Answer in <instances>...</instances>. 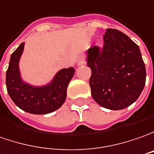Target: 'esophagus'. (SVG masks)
<instances>
[{"mask_svg":"<svg viewBox=\"0 0 154 154\" xmlns=\"http://www.w3.org/2000/svg\"><path fill=\"white\" fill-rule=\"evenodd\" d=\"M86 62L85 60V58H84V56L83 55H81L79 58H78V60H77V65L78 66H81V65H84Z\"/></svg>","mask_w":154,"mask_h":154,"instance_id":"1","label":"esophagus"}]
</instances>
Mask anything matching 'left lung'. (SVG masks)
<instances>
[{"label": "left lung", "instance_id": "1", "mask_svg": "<svg viewBox=\"0 0 154 154\" xmlns=\"http://www.w3.org/2000/svg\"><path fill=\"white\" fill-rule=\"evenodd\" d=\"M103 46L88 51V66L92 71L89 85L95 102L118 110L138 99L146 82V68L138 45L127 35L107 29Z\"/></svg>", "mask_w": 154, "mask_h": 154}]
</instances>
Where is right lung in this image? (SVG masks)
<instances>
[{
	"mask_svg": "<svg viewBox=\"0 0 154 154\" xmlns=\"http://www.w3.org/2000/svg\"><path fill=\"white\" fill-rule=\"evenodd\" d=\"M24 44L22 43L11 54L7 71L6 85L7 93L17 107L34 115H45L58 109L66 98V89L72 78L75 69H62L55 75L51 84L36 88L21 80L18 61Z\"/></svg>",
	"mask_w": 154,
	"mask_h": 154,
	"instance_id": "obj_1",
	"label": "right lung"
}]
</instances>
